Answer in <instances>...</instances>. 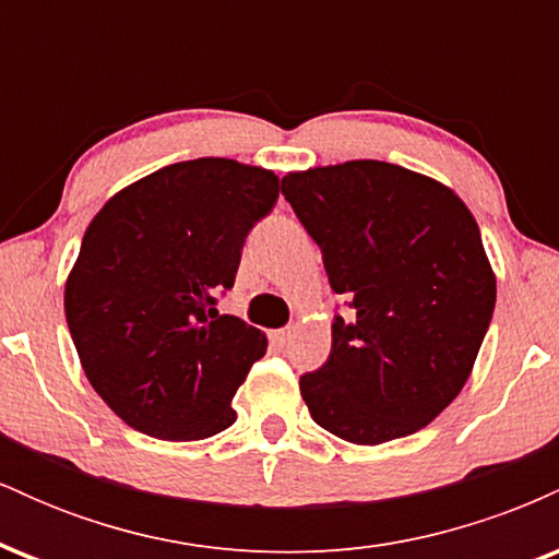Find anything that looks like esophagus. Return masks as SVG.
<instances>
[{"label":"esophagus","mask_w":559,"mask_h":559,"mask_svg":"<svg viewBox=\"0 0 559 559\" xmlns=\"http://www.w3.org/2000/svg\"><path fill=\"white\" fill-rule=\"evenodd\" d=\"M288 336H292V329H278V331L271 333V342H273L275 346H286Z\"/></svg>","instance_id":"34e87169"}]
</instances>
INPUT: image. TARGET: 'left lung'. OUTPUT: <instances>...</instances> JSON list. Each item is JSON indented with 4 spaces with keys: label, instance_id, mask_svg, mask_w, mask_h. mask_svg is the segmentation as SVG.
I'll return each mask as SVG.
<instances>
[{
    "label": "left lung",
    "instance_id": "8db88e82",
    "mask_svg": "<svg viewBox=\"0 0 559 559\" xmlns=\"http://www.w3.org/2000/svg\"><path fill=\"white\" fill-rule=\"evenodd\" d=\"M281 191L355 316L333 318L329 360L299 378L312 420L365 447L420 431L465 386L491 323L476 217L444 183L378 159L288 173Z\"/></svg>",
    "mask_w": 559,
    "mask_h": 559
}]
</instances>
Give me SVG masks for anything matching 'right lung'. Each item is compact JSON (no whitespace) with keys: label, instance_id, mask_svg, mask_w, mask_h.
<instances>
[{"label":"right lung","instance_id":"add662e5","mask_svg":"<svg viewBox=\"0 0 559 559\" xmlns=\"http://www.w3.org/2000/svg\"><path fill=\"white\" fill-rule=\"evenodd\" d=\"M278 189L273 170L186 159L126 186L88 223L68 329L88 383L131 428L197 441L236 420L230 400L267 338L215 305Z\"/></svg>","mask_w":559,"mask_h":559}]
</instances>
